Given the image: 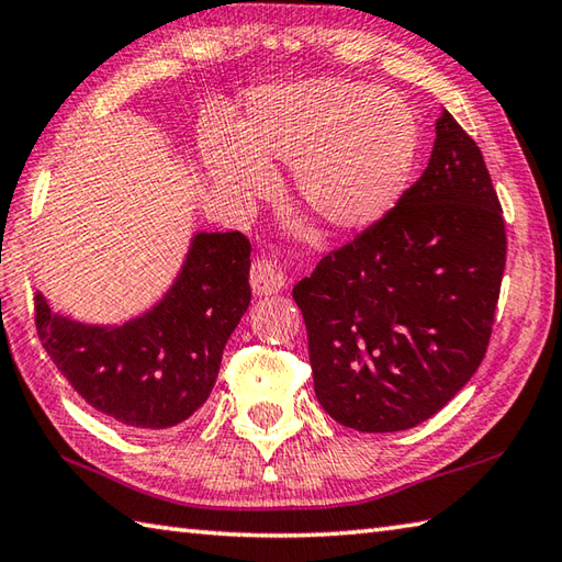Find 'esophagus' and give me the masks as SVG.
I'll list each match as a JSON object with an SVG mask.
<instances>
[{
    "mask_svg": "<svg viewBox=\"0 0 562 562\" xmlns=\"http://www.w3.org/2000/svg\"><path fill=\"white\" fill-rule=\"evenodd\" d=\"M249 281H251V291L257 293V295L279 293L283 285H285V279H283V271L279 267V261H273L269 257H259L257 261L251 263Z\"/></svg>",
    "mask_w": 562,
    "mask_h": 562,
    "instance_id": "1",
    "label": "esophagus"
}]
</instances>
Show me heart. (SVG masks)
Returning a JSON list of instances; mask_svg holds the SVG:
<instances>
[{"label":"heart","instance_id":"b5f03b06","mask_svg":"<svg viewBox=\"0 0 562 562\" xmlns=\"http://www.w3.org/2000/svg\"><path fill=\"white\" fill-rule=\"evenodd\" d=\"M205 164L227 195L271 186L267 164L293 166L301 205L330 232H359L391 213L420 151L416 110L369 82L317 78L254 94L241 134L213 132Z\"/></svg>","mask_w":562,"mask_h":562}]
</instances>
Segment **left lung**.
Instances as JSON below:
<instances>
[{
	"label": "left lung",
	"mask_w": 562,
	"mask_h": 562,
	"mask_svg": "<svg viewBox=\"0 0 562 562\" xmlns=\"http://www.w3.org/2000/svg\"><path fill=\"white\" fill-rule=\"evenodd\" d=\"M504 263L502 203L446 110L428 168L391 213L293 285L321 406L362 432L438 413L484 359Z\"/></svg>",
	"instance_id": "1"
}]
</instances>
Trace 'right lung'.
Wrapping results in <instances>:
<instances>
[{
    "instance_id": "obj_1",
    "label": "right lung",
    "mask_w": 562,
    "mask_h": 562,
    "mask_svg": "<svg viewBox=\"0 0 562 562\" xmlns=\"http://www.w3.org/2000/svg\"><path fill=\"white\" fill-rule=\"evenodd\" d=\"M251 245L241 232H203L166 299L120 327L56 315L36 293V333L70 386L122 426L161 430L205 404L222 349L251 301Z\"/></svg>"
}]
</instances>
